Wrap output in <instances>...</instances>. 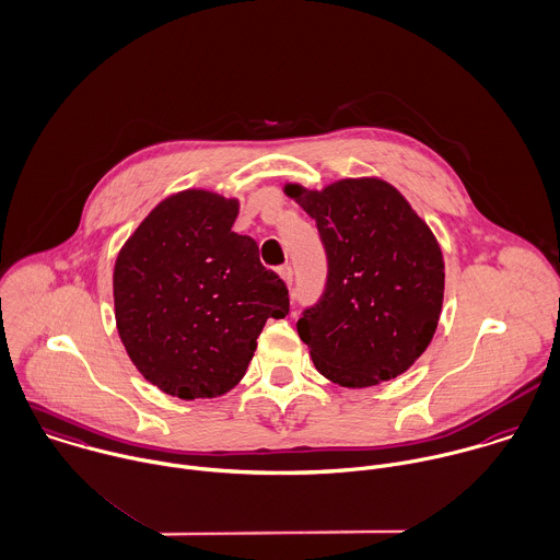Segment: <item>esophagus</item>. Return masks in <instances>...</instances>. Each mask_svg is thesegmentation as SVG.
I'll return each instance as SVG.
<instances>
[{"mask_svg":"<svg viewBox=\"0 0 560 560\" xmlns=\"http://www.w3.org/2000/svg\"><path fill=\"white\" fill-rule=\"evenodd\" d=\"M278 273H280V278L291 287L293 284V267L291 265H282L280 269H278Z\"/></svg>","mask_w":560,"mask_h":560,"instance_id":"1","label":"esophagus"}]
</instances>
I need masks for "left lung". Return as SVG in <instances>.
<instances>
[{
  "instance_id": "obj_1",
  "label": "left lung",
  "mask_w": 560,
  "mask_h": 560,
  "mask_svg": "<svg viewBox=\"0 0 560 560\" xmlns=\"http://www.w3.org/2000/svg\"><path fill=\"white\" fill-rule=\"evenodd\" d=\"M284 190L315 219L328 260L324 293L298 322L317 372L350 388L406 372L443 304L445 267L430 228L377 178Z\"/></svg>"
}]
</instances>
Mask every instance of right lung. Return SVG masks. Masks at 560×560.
Returning a JSON list of instances; mask_svg holds the SVG:
<instances>
[{
  "mask_svg": "<svg viewBox=\"0 0 560 560\" xmlns=\"http://www.w3.org/2000/svg\"><path fill=\"white\" fill-rule=\"evenodd\" d=\"M238 201L210 190L163 199L121 247L115 319L137 370L180 399L217 397L245 375L269 317L289 315V289L232 232Z\"/></svg>",
  "mask_w": 560,
  "mask_h": 560,
  "instance_id": "obj_1",
  "label": "right lung"
}]
</instances>
